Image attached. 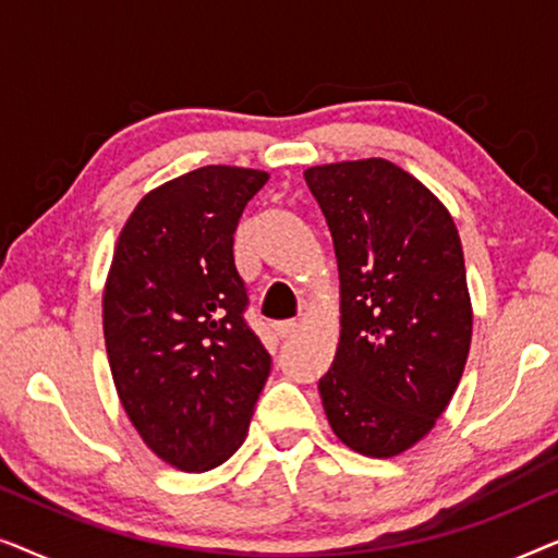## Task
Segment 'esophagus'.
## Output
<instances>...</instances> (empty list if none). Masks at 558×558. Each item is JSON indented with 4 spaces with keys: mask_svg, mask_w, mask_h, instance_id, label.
Here are the masks:
<instances>
[{
    "mask_svg": "<svg viewBox=\"0 0 558 558\" xmlns=\"http://www.w3.org/2000/svg\"><path fill=\"white\" fill-rule=\"evenodd\" d=\"M300 327H302L300 319H281V323L274 325V330H277L279 338H289V335H294Z\"/></svg>",
    "mask_w": 558,
    "mask_h": 558,
    "instance_id": "obj_1",
    "label": "esophagus"
}]
</instances>
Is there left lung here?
Segmentation results:
<instances>
[{"label":"left lung","mask_w":558,"mask_h":558,"mask_svg":"<svg viewBox=\"0 0 558 558\" xmlns=\"http://www.w3.org/2000/svg\"><path fill=\"white\" fill-rule=\"evenodd\" d=\"M330 226L342 330L319 396L332 432L393 457L432 432L460 384L472 310L460 233L445 205L386 159L310 167Z\"/></svg>","instance_id":"left-lung-1"}]
</instances>
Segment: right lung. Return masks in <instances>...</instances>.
I'll return each mask as SVG.
<instances>
[{"label":"right lung","mask_w":558,"mask_h":558,"mask_svg":"<svg viewBox=\"0 0 558 558\" xmlns=\"http://www.w3.org/2000/svg\"><path fill=\"white\" fill-rule=\"evenodd\" d=\"M269 174L210 165L151 190L119 235L104 338L121 407L151 452L185 472L243 445L271 355L246 323L233 233Z\"/></svg>","instance_id":"right-lung-1"}]
</instances>
